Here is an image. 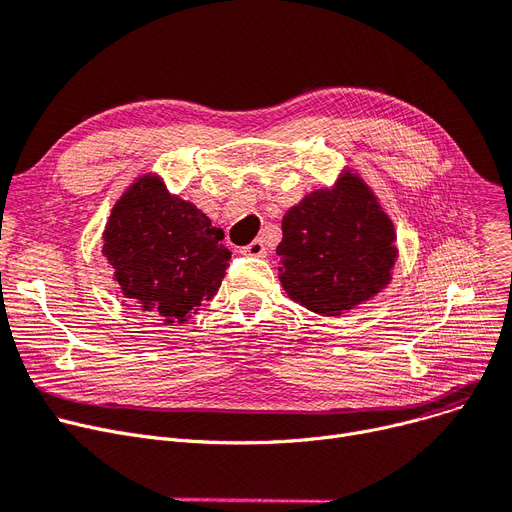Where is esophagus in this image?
Here are the masks:
<instances>
[{
    "label": "esophagus",
    "instance_id": "obj_1",
    "mask_svg": "<svg viewBox=\"0 0 512 512\" xmlns=\"http://www.w3.org/2000/svg\"><path fill=\"white\" fill-rule=\"evenodd\" d=\"M242 253L249 255V257H265V255H268V249H265V242L257 238V240L249 242L247 247L242 249Z\"/></svg>",
    "mask_w": 512,
    "mask_h": 512
}]
</instances>
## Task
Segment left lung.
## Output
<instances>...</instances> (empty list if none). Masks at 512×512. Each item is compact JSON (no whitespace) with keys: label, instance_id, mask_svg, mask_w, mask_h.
Returning a JSON list of instances; mask_svg holds the SVG:
<instances>
[{"label":"left lung","instance_id":"left-lung-1","mask_svg":"<svg viewBox=\"0 0 512 512\" xmlns=\"http://www.w3.org/2000/svg\"><path fill=\"white\" fill-rule=\"evenodd\" d=\"M395 226L360 173L345 167L335 186L314 190L282 217L280 284L320 316H343L391 284Z\"/></svg>","mask_w":512,"mask_h":512}]
</instances>
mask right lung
I'll return each mask as SVG.
<instances>
[{"label":"right lung","mask_w":512,"mask_h":512,"mask_svg":"<svg viewBox=\"0 0 512 512\" xmlns=\"http://www.w3.org/2000/svg\"><path fill=\"white\" fill-rule=\"evenodd\" d=\"M194 203L171 194L159 173L127 186L104 226L102 255L123 305L165 324H186L211 301L232 253Z\"/></svg>","instance_id":"add662e5"}]
</instances>
